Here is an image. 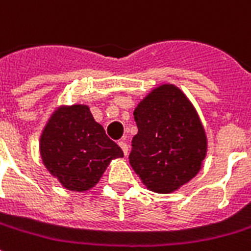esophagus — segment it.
Masks as SVG:
<instances>
[{"label":"esophagus","instance_id":"34e87169","mask_svg":"<svg viewBox=\"0 0 251 251\" xmlns=\"http://www.w3.org/2000/svg\"><path fill=\"white\" fill-rule=\"evenodd\" d=\"M118 144H120V147L122 148V151H124V153H125V155H127V151H129L127 150V144H126L125 141H120Z\"/></svg>","mask_w":251,"mask_h":251}]
</instances>
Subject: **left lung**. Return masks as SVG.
<instances>
[{
  "instance_id": "8db88e82",
  "label": "left lung",
  "mask_w": 251,
  "mask_h": 251,
  "mask_svg": "<svg viewBox=\"0 0 251 251\" xmlns=\"http://www.w3.org/2000/svg\"><path fill=\"white\" fill-rule=\"evenodd\" d=\"M137 134L129 162L155 193H173L199 174L206 156V134L196 108L178 87L152 89L134 110Z\"/></svg>"
}]
</instances>
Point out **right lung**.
I'll use <instances>...</instances> for the list:
<instances>
[{"instance_id":"1","label":"right lung","mask_w":251,"mask_h":251,"mask_svg":"<svg viewBox=\"0 0 251 251\" xmlns=\"http://www.w3.org/2000/svg\"><path fill=\"white\" fill-rule=\"evenodd\" d=\"M39 150L47 171L72 192L89 190L113 159L124 157L85 104L57 108L42 131Z\"/></svg>"}]
</instances>
